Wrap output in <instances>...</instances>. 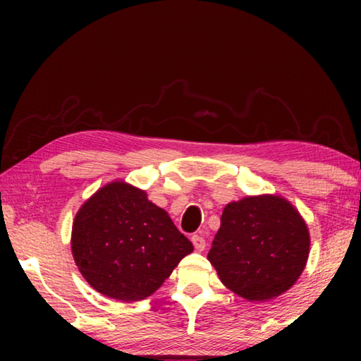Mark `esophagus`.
I'll return each mask as SVG.
<instances>
[{
	"label": "esophagus",
	"instance_id": "34e87169",
	"mask_svg": "<svg viewBox=\"0 0 361 361\" xmlns=\"http://www.w3.org/2000/svg\"><path fill=\"white\" fill-rule=\"evenodd\" d=\"M192 243H194L197 251H204L205 246H207L205 245V238L202 235H194V236H192Z\"/></svg>",
	"mask_w": 361,
	"mask_h": 361
}]
</instances>
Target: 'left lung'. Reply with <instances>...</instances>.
<instances>
[{"instance_id": "obj_1", "label": "left lung", "mask_w": 361, "mask_h": 361, "mask_svg": "<svg viewBox=\"0 0 361 361\" xmlns=\"http://www.w3.org/2000/svg\"><path fill=\"white\" fill-rule=\"evenodd\" d=\"M310 235L298 209L281 195H248L221 214L209 261L221 283L253 302L278 298L307 264Z\"/></svg>"}]
</instances>
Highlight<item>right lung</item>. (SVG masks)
I'll list each match as a JSON object with an SVG mask.
<instances>
[{"mask_svg": "<svg viewBox=\"0 0 361 361\" xmlns=\"http://www.w3.org/2000/svg\"><path fill=\"white\" fill-rule=\"evenodd\" d=\"M71 246L87 283L121 302L149 298L194 251L167 212L125 180L108 182L83 202Z\"/></svg>", "mask_w": 361, "mask_h": 361, "instance_id": "1", "label": "right lung"}]
</instances>
